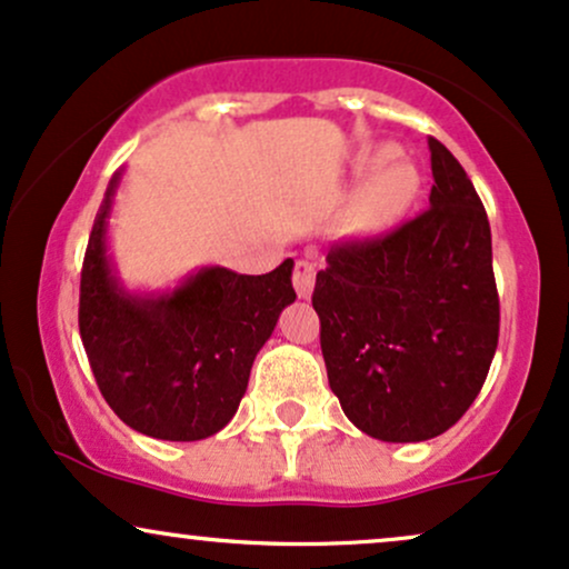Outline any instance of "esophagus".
<instances>
[{"instance_id": "34e87169", "label": "esophagus", "mask_w": 569, "mask_h": 569, "mask_svg": "<svg viewBox=\"0 0 569 569\" xmlns=\"http://www.w3.org/2000/svg\"><path fill=\"white\" fill-rule=\"evenodd\" d=\"M313 282H317V269L309 260H296V269H292V287L300 298H309L313 292Z\"/></svg>"}]
</instances>
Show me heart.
<instances>
[{
  "label": "heart",
  "mask_w": 569,
  "mask_h": 569,
  "mask_svg": "<svg viewBox=\"0 0 569 569\" xmlns=\"http://www.w3.org/2000/svg\"><path fill=\"white\" fill-rule=\"evenodd\" d=\"M391 157V149H380L372 162H386ZM418 191V172L416 167L399 162L389 164L383 172H378L372 178V183L367 186L362 207H359V220H362L365 229H380V226L391 223L407 204L412 202Z\"/></svg>",
  "instance_id": "heart-1"
}]
</instances>
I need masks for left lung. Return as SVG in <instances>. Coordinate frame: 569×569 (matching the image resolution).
<instances>
[{
    "mask_svg": "<svg viewBox=\"0 0 569 569\" xmlns=\"http://www.w3.org/2000/svg\"><path fill=\"white\" fill-rule=\"evenodd\" d=\"M429 151V210L332 244L311 296L330 389L380 442H423L456 426L498 349L490 220L458 159L437 138Z\"/></svg>",
    "mask_w": 569,
    "mask_h": 569,
    "instance_id": "obj_1",
    "label": "left lung"
}]
</instances>
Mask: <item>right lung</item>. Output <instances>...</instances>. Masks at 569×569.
I'll list each match as a JSON object with an SVG mask.
<instances>
[{
    "label": "right lung",
    "mask_w": 569,
    "mask_h": 569,
    "mask_svg": "<svg viewBox=\"0 0 569 569\" xmlns=\"http://www.w3.org/2000/svg\"><path fill=\"white\" fill-rule=\"evenodd\" d=\"M119 176L87 242L79 336L109 407L130 429L197 442L233 418L256 353L296 300L292 260L260 277L207 266L162 296H130L113 277L106 226Z\"/></svg>",
    "instance_id": "add662e5"
}]
</instances>
